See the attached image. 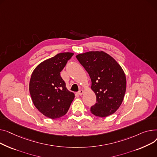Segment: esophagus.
I'll return each mask as SVG.
<instances>
[{"label":"esophagus","mask_w":157,"mask_h":157,"mask_svg":"<svg viewBox=\"0 0 157 157\" xmlns=\"http://www.w3.org/2000/svg\"><path fill=\"white\" fill-rule=\"evenodd\" d=\"M84 93V90H83V89H80V90H79V91L77 93V94H78V95L81 96V95L83 94V93Z\"/></svg>","instance_id":"1"}]
</instances>
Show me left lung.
I'll use <instances>...</instances> for the list:
<instances>
[{"label":"left lung","mask_w":157,"mask_h":157,"mask_svg":"<svg viewBox=\"0 0 157 157\" xmlns=\"http://www.w3.org/2000/svg\"><path fill=\"white\" fill-rule=\"evenodd\" d=\"M76 58L89 73L96 103L90 112L99 117L112 115L121 106L126 90V77L121 66L104 51H89Z\"/></svg>","instance_id":"1"}]
</instances>
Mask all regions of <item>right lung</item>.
Segmentation results:
<instances>
[{
	"label": "right lung",
	"instance_id": "1",
	"mask_svg": "<svg viewBox=\"0 0 157 157\" xmlns=\"http://www.w3.org/2000/svg\"><path fill=\"white\" fill-rule=\"evenodd\" d=\"M73 55L61 52L38 64L32 72L29 90L33 103L39 111L51 119L65 115L75 94L70 92L60 72Z\"/></svg>",
	"mask_w": 157,
	"mask_h": 157
}]
</instances>
